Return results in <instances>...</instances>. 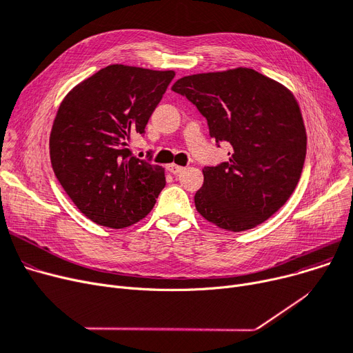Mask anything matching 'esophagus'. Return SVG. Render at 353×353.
I'll use <instances>...</instances> for the list:
<instances>
[{
  "label": "esophagus",
  "instance_id": "obj_1",
  "mask_svg": "<svg viewBox=\"0 0 353 353\" xmlns=\"http://www.w3.org/2000/svg\"><path fill=\"white\" fill-rule=\"evenodd\" d=\"M167 170H169L173 174H180L184 170V167L177 165V164H169V165H167Z\"/></svg>",
  "mask_w": 353,
  "mask_h": 353
}]
</instances>
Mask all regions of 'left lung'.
<instances>
[{
  "label": "left lung",
  "mask_w": 353,
  "mask_h": 353,
  "mask_svg": "<svg viewBox=\"0 0 353 353\" xmlns=\"http://www.w3.org/2000/svg\"><path fill=\"white\" fill-rule=\"evenodd\" d=\"M172 90L206 117L210 137L232 145L229 160L205 167L194 194L210 223L243 232L279 210L298 186L306 157V130L292 92L252 68L203 72Z\"/></svg>",
  "instance_id": "8db88e82"
}]
</instances>
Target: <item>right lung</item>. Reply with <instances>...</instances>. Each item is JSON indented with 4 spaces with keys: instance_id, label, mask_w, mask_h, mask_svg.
I'll return each mask as SVG.
<instances>
[{
    "instance_id": "1",
    "label": "right lung",
    "mask_w": 353,
    "mask_h": 353,
    "mask_svg": "<svg viewBox=\"0 0 353 353\" xmlns=\"http://www.w3.org/2000/svg\"><path fill=\"white\" fill-rule=\"evenodd\" d=\"M174 79V71L108 65L74 87L55 116L50 157L55 177L94 223L128 228L165 186L164 169L130 150Z\"/></svg>"
}]
</instances>
